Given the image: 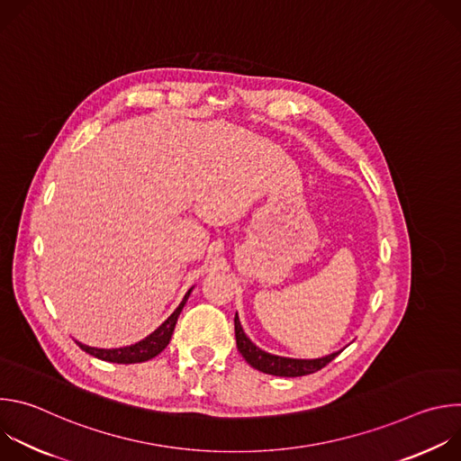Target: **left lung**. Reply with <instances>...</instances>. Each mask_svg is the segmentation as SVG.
<instances>
[{"mask_svg":"<svg viewBox=\"0 0 461 461\" xmlns=\"http://www.w3.org/2000/svg\"><path fill=\"white\" fill-rule=\"evenodd\" d=\"M235 338H237V348L242 354V357L248 361V365H251L253 368L265 372V374L281 375V377H297V375L313 374L341 354V352H334V354L321 357V359H290V357L272 356L265 350L257 348L246 338L237 313H235Z\"/></svg>","mask_w":461,"mask_h":461,"instance_id":"1","label":"left lung"}]
</instances>
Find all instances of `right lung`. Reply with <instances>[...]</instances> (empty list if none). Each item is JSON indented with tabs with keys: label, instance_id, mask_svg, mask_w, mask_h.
I'll return each instance as SVG.
<instances>
[{
	"label": "right lung",
	"instance_id": "1",
	"mask_svg": "<svg viewBox=\"0 0 461 461\" xmlns=\"http://www.w3.org/2000/svg\"><path fill=\"white\" fill-rule=\"evenodd\" d=\"M189 294H191V290L184 295V299H182V303L178 304V308L157 328V330H155L151 336H148L146 339L139 341L137 345L123 347V348H111V350H105V348H93V347L82 345V343H78V341H77V345H78L84 352H87V354H91V356H95V357H98V359L109 361V363L131 365V363L149 361L151 357L158 356V354L169 345V339H171V336H173L176 319H178V315H180V312H182V308H184V304H185Z\"/></svg>",
	"mask_w": 461,
	"mask_h": 461
}]
</instances>
